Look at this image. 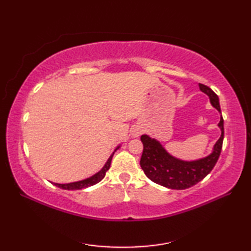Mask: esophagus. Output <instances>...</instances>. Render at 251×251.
<instances>
[{"label": "esophagus", "mask_w": 251, "mask_h": 251, "mask_svg": "<svg viewBox=\"0 0 251 251\" xmlns=\"http://www.w3.org/2000/svg\"><path fill=\"white\" fill-rule=\"evenodd\" d=\"M142 131H143L142 127H140V126L134 127V128H132V137H135V138L139 137L142 134Z\"/></svg>", "instance_id": "1"}]
</instances>
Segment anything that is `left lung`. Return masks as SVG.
I'll use <instances>...</instances> for the list:
<instances>
[{
	"label": "left lung",
	"instance_id": "8db88e82",
	"mask_svg": "<svg viewBox=\"0 0 251 251\" xmlns=\"http://www.w3.org/2000/svg\"><path fill=\"white\" fill-rule=\"evenodd\" d=\"M200 89L209 97L211 105L221 113L218 96L204 84H200ZM218 126L221 129V136L216 142L212 152L206 157L190 162L170 155L161 142L147 135H142L143 152L140 166L147 177L153 182L174 190L189 189L199 183L211 172L220 156L225 137L222 115Z\"/></svg>",
	"mask_w": 251,
	"mask_h": 251
}]
</instances>
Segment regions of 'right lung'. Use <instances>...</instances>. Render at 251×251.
Segmentation results:
<instances>
[{
	"mask_svg": "<svg viewBox=\"0 0 251 251\" xmlns=\"http://www.w3.org/2000/svg\"><path fill=\"white\" fill-rule=\"evenodd\" d=\"M120 147H117L115 149V151L119 149ZM114 154V153H113ZM113 154L109 157L108 161H106L105 165L102 167V169L99 170L97 174H95L92 177H89L87 179H84L81 181H76V182H71V183H65V184H61V183H54L56 186L63 190H82L85 188H88V186H92L96 183L100 182L101 180L104 178L105 173L108 172L109 168H110V165H111V161H112V157H113Z\"/></svg>",
	"mask_w": 251,
	"mask_h": 251,
	"instance_id": "right-lung-1",
	"label": "right lung"
}]
</instances>
